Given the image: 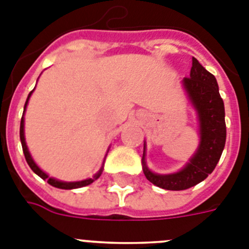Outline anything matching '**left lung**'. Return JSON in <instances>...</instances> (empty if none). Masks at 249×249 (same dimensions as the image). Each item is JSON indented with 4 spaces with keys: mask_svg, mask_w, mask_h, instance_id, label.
<instances>
[{
    "mask_svg": "<svg viewBox=\"0 0 249 249\" xmlns=\"http://www.w3.org/2000/svg\"><path fill=\"white\" fill-rule=\"evenodd\" d=\"M183 85L197 109L201 127V144L192 160L182 171L173 175H156L146 166L143 153V173L155 186L168 191H183L198 184L213 172L226 144L224 105L218 91L217 80L198 59L192 58L190 77Z\"/></svg>",
    "mask_w": 249,
    "mask_h": 249,
    "instance_id": "1",
    "label": "left lung"
}]
</instances>
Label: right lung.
Instances as JSON below:
<instances>
[{
  "label": "right lung",
  "instance_id": "obj_1",
  "mask_svg": "<svg viewBox=\"0 0 249 249\" xmlns=\"http://www.w3.org/2000/svg\"><path fill=\"white\" fill-rule=\"evenodd\" d=\"M32 92L34 91L30 92V94H28V97H27V101H26V103H25V111H26V106H27V102H28V100H30V96ZM23 122H25V121H23V116H22L21 126H19V138H21L23 155H25V158H26V160H27L28 166L31 167V169H32V171H34L37 176H39V177L42 178V179H46V181H47V183H50L51 186L56 187V188H61V190H73V188H80V187L89 186V184H91L94 179H97V178L100 177L101 173H102V168H101L100 172L94 176L93 178H89V179H85V181H81V182H61V181H57V179H54V178L48 177V176L46 175L43 171H41V169L37 167V164L35 163L34 160H32V157H31L30 152H28L27 146H26V142H25V132H23V126H25V124H23Z\"/></svg>",
  "mask_w": 249,
  "mask_h": 249
}]
</instances>
